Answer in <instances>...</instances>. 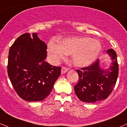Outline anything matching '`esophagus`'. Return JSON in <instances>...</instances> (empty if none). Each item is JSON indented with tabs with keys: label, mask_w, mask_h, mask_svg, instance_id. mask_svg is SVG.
<instances>
[{
	"label": "esophagus",
	"mask_w": 127,
	"mask_h": 127,
	"mask_svg": "<svg viewBox=\"0 0 127 127\" xmlns=\"http://www.w3.org/2000/svg\"><path fill=\"white\" fill-rule=\"evenodd\" d=\"M68 68L67 67H63L62 68V74H64L67 72V71H68Z\"/></svg>",
	"instance_id": "1"
}]
</instances>
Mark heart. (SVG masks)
I'll use <instances>...</instances> for the list:
<instances>
[{
	"label": "heart",
	"mask_w": 127,
	"mask_h": 127,
	"mask_svg": "<svg viewBox=\"0 0 127 127\" xmlns=\"http://www.w3.org/2000/svg\"><path fill=\"white\" fill-rule=\"evenodd\" d=\"M101 50L100 41L88 37L67 38L60 41L59 45L53 42L48 45V54L53 60L58 62L65 54H71V62L77 67H85L92 64Z\"/></svg>",
	"instance_id": "heart-1"
}]
</instances>
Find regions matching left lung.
I'll use <instances>...</instances> for the list:
<instances>
[{
  "label": "left lung",
  "mask_w": 127,
  "mask_h": 127,
  "mask_svg": "<svg viewBox=\"0 0 127 127\" xmlns=\"http://www.w3.org/2000/svg\"><path fill=\"white\" fill-rule=\"evenodd\" d=\"M112 63L107 69L100 66L97 59L92 64L77 70L78 83L74 86V92L81 101L94 103L106 99L115 86L118 76V64L117 54L112 48L106 51Z\"/></svg>",
  "instance_id": "left-lung-1"
}]
</instances>
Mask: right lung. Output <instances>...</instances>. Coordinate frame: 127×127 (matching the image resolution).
I'll return each mask as SVG.
<instances>
[{
    "label": "right lung",
    "mask_w": 127,
    "mask_h": 127,
    "mask_svg": "<svg viewBox=\"0 0 127 127\" xmlns=\"http://www.w3.org/2000/svg\"><path fill=\"white\" fill-rule=\"evenodd\" d=\"M47 45L36 33L19 36L9 51L7 73L18 95L28 102H38L50 95L61 74L60 67L45 61Z\"/></svg>",
    "instance_id": "1"
}]
</instances>
